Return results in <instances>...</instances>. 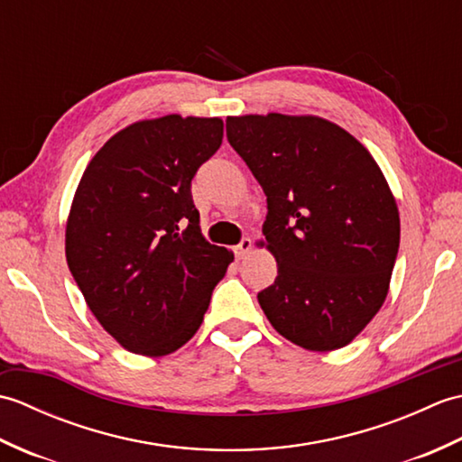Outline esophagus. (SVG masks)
<instances>
[{
    "mask_svg": "<svg viewBox=\"0 0 462 462\" xmlns=\"http://www.w3.org/2000/svg\"><path fill=\"white\" fill-rule=\"evenodd\" d=\"M252 250V240L250 238H244L238 246H234V254H236V258L242 260L246 254Z\"/></svg>",
    "mask_w": 462,
    "mask_h": 462,
    "instance_id": "34e87169",
    "label": "esophagus"
}]
</instances>
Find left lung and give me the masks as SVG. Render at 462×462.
I'll list each match as a JSON object with an SVG mask.
<instances>
[{"instance_id": "left-lung-1", "label": "left lung", "mask_w": 462, "mask_h": 462, "mask_svg": "<svg viewBox=\"0 0 462 462\" xmlns=\"http://www.w3.org/2000/svg\"><path fill=\"white\" fill-rule=\"evenodd\" d=\"M226 134L268 199L262 226L278 276L258 293L280 336L346 347L387 298L401 222L379 164L356 136L313 115H242Z\"/></svg>"}]
</instances>
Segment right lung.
<instances>
[{
    "label": "right lung",
    "mask_w": 462,
    "mask_h": 462,
    "mask_svg": "<svg viewBox=\"0 0 462 462\" xmlns=\"http://www.w3.org/2000/svg\"><path fill=\"white\" fill-rule=\"evenodd\" d=\"M222 134L218 116L136 121L101 146L75 190L69 270L103 329L139 356H169L199 331L234 260L202 236L190 192Z\"/></svg>",
    "instance_id": "obj_1"
}]
</instances>
